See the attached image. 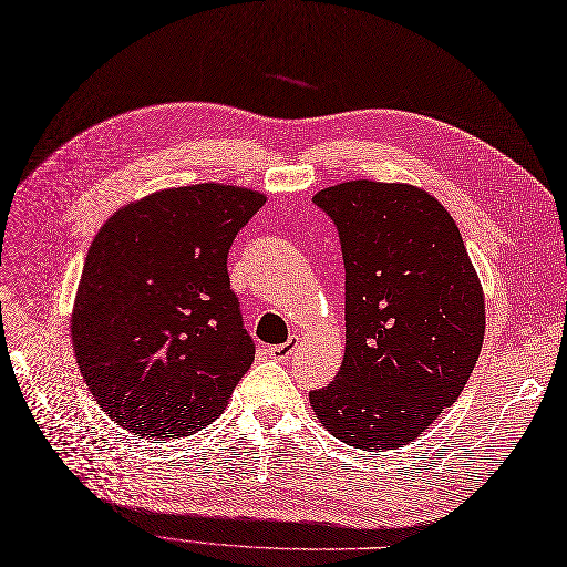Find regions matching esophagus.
Here are the masks:
<instances>
[{"instance_id": "34e87169", "label": "esophagus", "mask_w": 567, "mask_h": 567, "mask_svg": "<svg viewBox=\"0 0 567 567\" xmlns=\"http://www.w3.org/2000/svg\"><path fill=\"white\" fill-rule=\"evenodd\" d=\"M297 346H299V339L295 337V339H289L287 343H280V346H268V358L270 360H278V362H285V360H289L291 354L297 352Z\"/></svg>"}]
</instances>
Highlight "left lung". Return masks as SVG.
<instances>
[{"label":"left lung","mask_w":567,"mask_h":567,"mask_svg":"<svg viewBox=\"0 0 567 567\" xmlns=\"http://www.w3.org/2000/svg\"><path fill=\"white\" fill-rule=\"evenodd\" d=\"M339 230L346 354L310 390L343 444L394 451L421 436L467 385L484 343V295L446 207L409 184L371 179L312 198Z\"/></svg>","instance_id":"8db88e82"}]
</instances>
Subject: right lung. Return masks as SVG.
Returning <instances> with one entry per match:
<instances>
[{
  "mask_svg": "<svg viewBox=\"0 0 567 567\" xmlns=\"http://www.w3.org/2000/svg\"><path fill=\"white\" fill-rule=\"evenodd\" d=\"M264 203L238 186H179L100 228L72 343L95 402L123 430L158 442L203 430L255 362L226 259Z\"/></svg>",
  "mask_w": 567,
  "mask_h": 567,
  "instance_id": "right-lung-1",
  "label": "right lung"
}]
</instances>
